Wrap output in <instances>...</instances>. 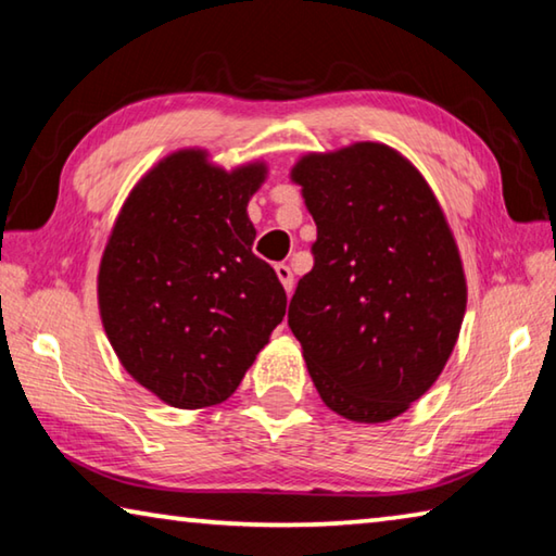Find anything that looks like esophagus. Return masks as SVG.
Instances as JSON below:
<instances>
[{
	"label": "esophagus",
	"instance_id": "34e87169",
	"mask_svg": "<svg viewBox=\"0 0 556 556\" xmlns=\"http://www.w3.org/2000/svg\"><path fill=\"white\" fill-rule=\"evenodd\" d=\"M275 271H277V277L281 281V287H285L287 294H289V291L294 289V275H291V267L285 265V262H279V265H275Z\"/></svg>",
	"mask_w": 556,
	"mask_h": 556
}]
</instances>
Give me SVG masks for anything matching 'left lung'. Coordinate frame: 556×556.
<instances>
[{
    "label": "left lung",
    "instance_id": "left-lung-1",
    "mask_svg": "<svg viewBox=\"0 0 556 556\" xmlns=\"http://www.w3.org/2000/svg\"><path fill=\"white\" fill-rule=\"evenodd\" d=\"M291 178L316 242L289 328L326 407L388 421L434 384L456 345L466 277L454 235L425 176L384 144L306 154Z\"/></svg>",
    "mask_w": 556,
    "mask_h": 556
}]
</instances>
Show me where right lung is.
Returning <instances> with one entry per match:
<instances>
[{"label":"right lung","instance_id":"1","mask_svg":"<svg viewBox=\"0 0 556 556\" xmlns=\"http://www.w3.org/2000/svg\"><path fill=\"white\" fill-rule=\"evenodd\" d=\"M265 174L184 149L135 186L112 228L102 326L125 370L172 407L228 400L285 318L287 291L252 252L248 203Z\"/></svg>","mask_w":556,"mask_h":556}]
</instances>
